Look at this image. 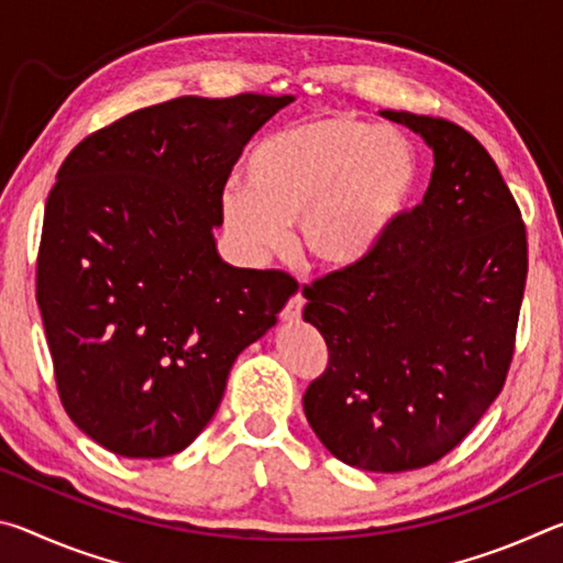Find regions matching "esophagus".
Segmentation results:
<instances>
[{"mask_svg":"<svg viewBox=\"0 0 563 563\" xmlns=\"http://www.w3.org/2000/svg\"><path fill=\"white\" fill-rule=\"evenodd\" d=\"M302 308H305L302 292H295L292 298H290L288 302H285V308H283V312H280V320H283V322H298L300 316H302Z\"/></svg>","mask_w":563,"mask_h":563,"instance_id":"esophagus-1","label":"esophagus"}]
</instances>
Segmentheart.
<instances>
[{
	"instance_id": "b5f03b06",
	"label": "heart",
	"mask_w": 563,
	"mask_h": 563,
	"mask_svg": "<svg viewBox=\"0 0 563 563\" xmlns=\"http://www.w3.org/2000/svg\"><path fill=\"white\" fill-rule=\"evenodd\" d=\"M228 188L221 218L247 263L278 253L295 221V247L332 273L357 271L412 213L422 161L399 133L355 113H322L263 136Z\"/></svg>"
}]
</instances>
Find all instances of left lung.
<instances>
[{
  "label": "left lung",
  "mask_w": 563,
  "mask_h": 563,
  "mask_svg": "<svg viewBox=\"0 0 563 563\" xmlns=\"http://www.w3.org/2000/svg\"><path fill=\"white\" fill-rule=\"evenodd\" d=\"M419 133L434 168L373 261L305 285L302 320L328 342L305 417L340 462L409 472L452 452L501 393L527 285V231L470 131L379 111Z\"/></svg>",
  "instance_id": "left-lung-1"
}]
</instances>
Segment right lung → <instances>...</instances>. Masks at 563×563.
Segmentation results:
<instances>
[{
    "instance_id": "add662e5",
    "label": "right lung",
    "mask_w": 563,
    "mask_h": 563,
    "mask_svg": "<svg viewBox=\"0 0 563 563\" xmlns=\"http://www.w3.org/2000/svg\"><path fill=\"white\" fill-rule=\"evenodd\" d=\"M292 97H180L91 133L46 198L36 302L66 415L113 454L196 440L235 357L298 290L233 268L213 231L243 146Z\"/></svg>"
}]
</instances>
